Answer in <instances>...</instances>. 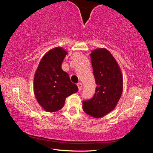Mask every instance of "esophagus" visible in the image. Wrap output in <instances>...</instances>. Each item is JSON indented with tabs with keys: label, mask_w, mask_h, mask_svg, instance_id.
<instances>
[{
	"label": "esophagus",
	"mask_w": 153,
	"mask_h": 153,
	"mask_svg": "<svg viewBox=\"0 0 153 153\" xmlns=\"http://www.w3.org/2000/svg\"><path fill=\"white\" fill-rule=\"evenodd\" d=\"M77 87H78L79 91H80V90H81L82 88V84L81 82H79L78 84H77Z\"/></svg>",
	"instance_id": "1"
}]
</instances>
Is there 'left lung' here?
<instances>
[{"instance_id":"obj_1","label":"left lung","mask_w":153,"mask_h":153,"mask_svg":"<svg viewBox=\"0 0 153 153\" xmlns=\"http://www.w3.org/2000/svg\"><path fill=\"white\" fill-rule=\"evenodd\" d=\"M96 84L91 99L83 101V110L95 118L102 117L117 106L123 91L120 67L109 51L97 48L90 54Z\"/></svg>"}]
</instances>
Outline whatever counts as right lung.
Returning <instances> with one entry per match:
<instances>
[{"instance_id":"add662e5","label":"right lung","mask_w":153,"mask_h":153,"mask_svg":"<svg viewBox=\"0 0 153 153\" xmlns=\"http://www.w3.org/2000/svg\"><path fill=\"white\" fill-rule=\"evenodd\" d=\"M67 52L56 47L47 52L41 59L33 79L36 100L47 112H55L65 105V98L78 91L69 75L61 69Z\"/></svg>"}]
</instances>
